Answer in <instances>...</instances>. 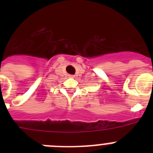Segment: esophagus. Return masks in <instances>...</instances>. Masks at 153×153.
Masks as SVG:
<instances>
[{"instance_id": "obj_1", "label": "esophagus", "mask_w": 153, "mask_h": 153, "mask_svg": "<svg viewBox=\"0 0 153 153\" xmlns=\"http://www.w3.org/2000/svg\"><path fill=\"white\" fill-rule=\"evenodd\" d=\"M68 76L70 78H74V77H75V76H74V75H69Z\"/></svg>"}]
</instances>
